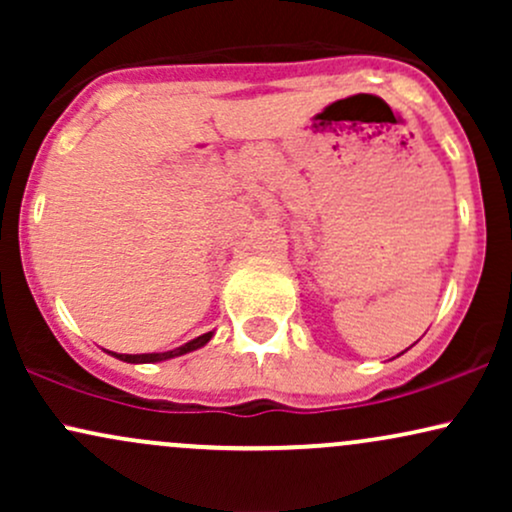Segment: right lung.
I'll return each mask as SVG.
<instances>
[{
    "instance_id": "1",
    "label": "right lung",
    "mask_w": 512,
    "mask_h": 512,
    "mask_svg": "<svg viewBox=\"0 0 512 512\" xmlns=\"http://www.w3.org/2000/svg\"><path fill=\"white\" fill-rule=\"evenodd\" d=\"M211 337H214V332H207V334H202V337L192 339V342L178 346V349L163 351V354H113V356L120 358V361H127V363H158V361H168V358H175L182 354H190V351H195V349H202V346L207 344Z\"/></svg>"
}]
</instances>
